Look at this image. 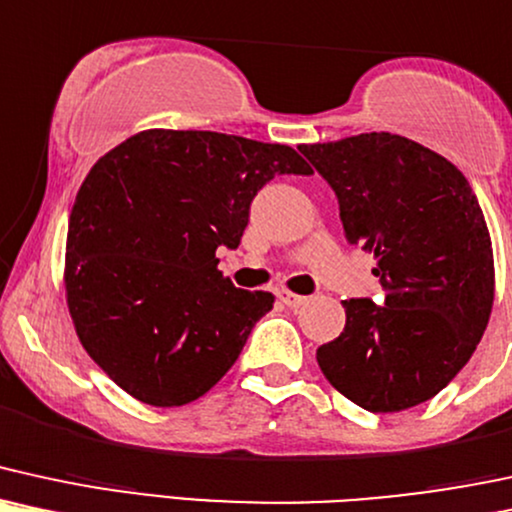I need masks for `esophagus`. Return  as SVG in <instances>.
<instances>
[{"instance_id":"obj_1","label":"esophagus","mask_w":512,"mask_h":512,"mask_svg":"<svg viewBox=\"0 0 512 512\" xmlns=\"http://www.w3.org/2000/svg\"><path fill=\"white\" fill-rule=\"evenodd\" d=\"M278 299L285 306H290V309H299V306L306 304V297H302V294H294L290 290H278Z\"/></svg>"}]
</instances>
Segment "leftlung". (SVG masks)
I'll list each match as a JSON object with an SVG mask.
<instances>
[{"label": "left lung", "instance_id": "8db88e82", "mask_svg": "<svg viewBox=\"0 0 512 512\" xmlns=\"http://www.w3.org/2000/svg\"><path fill=\"white\" fill-rule=\"evenodd\" d=\"M338 196L350 244L376 258L383 304L345 299L316 350L330 386L369 412L434 398L470 362L494 306V251L472 186L422 143L371 131L299 146Z\"/></svg>", "mask_w": 512, "mask_h": 512}]
</instances>
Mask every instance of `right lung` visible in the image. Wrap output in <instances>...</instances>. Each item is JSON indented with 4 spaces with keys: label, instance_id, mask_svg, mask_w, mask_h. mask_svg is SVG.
<instances>
[{
    "label": "right lung",
    "instance_id": "obj_1",
    "mask_svg": "<svg viewBox=\"0 0 512 512\" xmlns=\"http://www.w3.org/2000/svg\"><path fill=\"white\" fill-rule=\"evenodd\" d=\"M275 174L311 167L280 143L172 129L141 131L90 167L69 215L66 304L90 359L131 398H201L273 309L270 292L234 287L215 251L237 249Z\"/></svg>",
    "mask_w": 512,
    "mask_h": 512
}]
</instances>
